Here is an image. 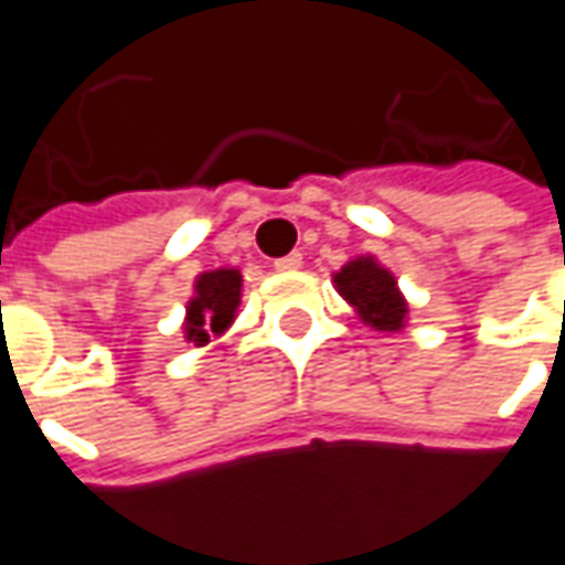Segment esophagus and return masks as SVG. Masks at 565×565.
Wrapping results in <instances>:
<instances>
[{
  "mask_svg": "<svg viewBox=\"0 0 565 565\" xmlns=\"http://www.w3.org/2000/svg\"><path fill=\"white\" fill-rule=\"evenodd\" d=\"M299 266H302V254H299V250L287 254V257L275 259V269H278V271H296Z\"/></svg>",
  "mask_w": 565,
  "mask_h": 565,
  "instance_id": "34e87169",
  "label": "esophagus"
}]
</instances>
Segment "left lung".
Returning a JSON list of instances; mask_svg holds the SVG:
<instances>
[{
    "mask_svg": "<svg viewBox=\"0 0 565 565\" xmlns=\"http://www.w3.org/2000/svg\"><path fill=\"white\" fill-rule=\"evenodd\" d=\"M339 294L360 311V318L379 330H399L405 320V299L396 290V281L387 269H381L372 257L348 263L335 275Z\"/></svg>",
    "mask_w": 565,
    "mask_h": 565,
    "instance_id": "left-lung-1",
    "label": "left lung"
}]
</instances>
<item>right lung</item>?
<instances>
[{"instance_id": "obj_1", "label": "right lung", "mask_w": 565, "mask_h": 565, "mask_svg": "<svg viewBox=\"0 0 565 565\" xmlns=\"http://www.w3.org/2000/svg\"><path fill=\"white\" fill-rule=\"evenodd\" d=\"M242 296V275L235 269L205 271L196 278V296L186 306V342L205 344L221 335L235 318Z\"/></svg>"}]
</instances>
